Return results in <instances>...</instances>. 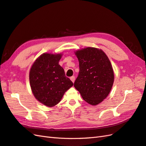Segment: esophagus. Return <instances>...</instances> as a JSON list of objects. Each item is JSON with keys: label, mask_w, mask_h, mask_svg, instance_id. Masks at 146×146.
I'll use <instances>...</instances> for the list:
<instances>
[{"label": "esophagus", "mask_w": 146, "mask_h": 146, "mask_svg": "<svg viewBox=\"0 0 146 146\" xmlns=\"http://www.w3.org/2000/svg\"><path fill=\"white\" fill-rule=\"evenodd\" d=\"M70 80H71V81H72L73 82H74V81H75V77L74 76H72V77H70Z\"/></svg>", "instance_id": "34e87169"}]
</instances>
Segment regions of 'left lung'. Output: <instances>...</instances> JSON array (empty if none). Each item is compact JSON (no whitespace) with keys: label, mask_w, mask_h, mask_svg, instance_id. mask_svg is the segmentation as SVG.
<instances>
[{"label":"left lung","mask_w":146,"mask_h":146,"mask_svg":"<svg viewBox=\"0 0 146 146\" xmlns=\"http://www.w3.org/2000/svg\"><path fill=\"white\" fill-rule=\"evenodd\" d=\"M80 72L74 86L82 98L97 105L109 95L114 75L110 59L102 49L88 47L75 52Z\"/></svg>","instance_id":"1"}]
</instances>
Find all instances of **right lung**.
I'll return each mask as SVG.
<instances>
[{
  "instance_id": "obj_1",
  "label": "right lung",
  "mask_w": 146,
  "mask_h": 146,
  "mask_svg": "<svg viewBox=\"0 0 146 146\" xmlns=\"http://www.w3.org/2000/svg\"><path fill=\"white\" fill-rule=\"evenodd\" d=\"M62 56L43 54L34 62L29 72L33 94L37 100L48 107L59 103L65 92L73 85L59 64Z\"/></svg>"
}]
</instances>
